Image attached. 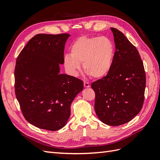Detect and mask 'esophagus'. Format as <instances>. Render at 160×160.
<instances>
[{"label": "esophagus", "instance_id": "esophagus-1", "mask_svg": "<svg viewBox=\"0 0 160 160\" xmlns=\"http://www.w3.org/2000/svg\"><path fill=\"white\" fill-rule=\"evenodd\" d=\"M84 87L85 88H90V84L87 81H84Z\"/></svg>", "mask_w": 160, "mask_h": 160}]
</instances>
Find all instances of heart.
<instances>
[{"label": "heart", "mask_w": 160, "mask_h": 160, "mask_svg": "<svg viewBox=\"0 0 160 160\" xmlns=\"http://www.w3.org/2000/svg\"><path fill=\"white\" fill-rule=\"evenodd\" d=\"M114 47L108 38L81 37L70 47V55L63 57L65 69L77 76L83 63L84 71L94 79L105 77L111 70L114 57Z\"/></svg>", "instance_id": "heart-1"}]
</instances>
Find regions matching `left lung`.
Returning a JSON list of instances; mask_svg holds the SVG:
<instances>
[{
	"label": "left lung",
	"instance_id": "1",
	"mask_svg": "<svg viewBox=\"0 0 160 160\" xmlns=\"http://www.w3.org/2000/svg\"><path fill=\"white\" fill-rule=\"evenodd\" d=\"M115 51L111 70L91 84L95 93V110L103 123L118 126L141 111L144 101L146 72L136 48L123 34L111 28Z\"/></svg>",
	"mask_w": 160,
	"mask_h": 160
}]
</instances>
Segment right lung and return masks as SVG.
<instances>
[{"label":"right lung","instance_id":"right-lung-1","mask_svg":"<svg viewBox=\"0 0 160 160\" xmlns=\"http://www.w3.org/2000/svg\"><path fill=\"white\" fill-rule=\"evenodd\" d=\"M69 34H38L18 55L14 70V89L22 113L28 123L57 131L67 124L71 104L83 89V82L59 74Z\"/></svg>","mask_w":160,"mask_h":160}]
</instances>
